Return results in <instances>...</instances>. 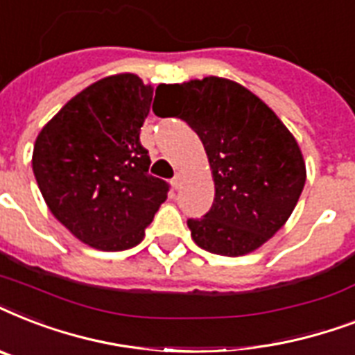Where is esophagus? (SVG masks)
I'll return each mask as SVG.
<instances>
[{
    "mask_svg": "<svg viewBox=\"0 0 355 355\" xmlns=\"http://www.w3.org/2000/svg\"><path fill=\"white\" fill-rule=\"evenodd\" d=\"M182 180H184V175L180 171H178L177 175H175V178H173V180H171V186L175 189H180V186H182Z\"/></svg>",
    "mask_w": 355,
    "mask_h": 355,
    "instance_id": "obj_1",
    "label": "esophagus"
}]
</instances>
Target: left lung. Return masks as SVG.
Wrapping results in <instances>:
<instances>
[{
	"label": "left lung",
	"instance_id": "1",
	"mask_svg": "<svg viewBox=\"0 0 355 355\" xmlns=\"http://www.w3.org/2000/svg\"><path fill=\"white\" fill-rule=\"evenodd\" d=\"M158 90L173 116L199 134L216 184L211 210L188 221L193 241L230 258L254 252L286 225L300 199L306 162L297 139L236 80L210 75Z\"/></svg>",
	"mask_w": 355,
	"mask_h": 355
}]
</instances>
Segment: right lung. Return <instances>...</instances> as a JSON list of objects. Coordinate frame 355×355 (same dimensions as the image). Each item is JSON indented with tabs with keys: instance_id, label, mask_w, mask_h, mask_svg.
<instances>
[{
	"instance_id": "add662e5",
	"label": "right lung",
	"mask_w": 355,
	"mask_h": 355,
	"mask_svg": "<svg viewBox=\"0 0 355 355\" xmlns=\"http://www.w3.org/2000/svg\"><path fill=\"white\" fill-rule=\"evenodd\" d=\"M153 86L134 73L97 80L71 97L36 136L33 173L47 208L79 241L127 250L167 199L139 144Z\"/></svg>"
}]
</instances>
